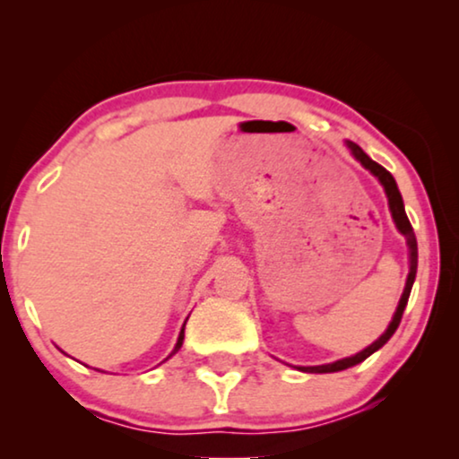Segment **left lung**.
Masks as SVG:
<instances>
[{"mask_svg":"<svg viewBox=\"0 0 459 459\" xmlns=\"http://www.w3.org/2000/svg\"><path fill=\"white\" fill-rule=\"evenodd\" d=\"M347 148L351 150V154L355 156L357 160L361 162L363 167L368 169L369 173L376 175L378 181L385 187L386 192V198H388V209H391V215H393V221L397 225V230L401 234L405 236L407 240V247H410V273H407V281H405V290L401 294V300L397 305V311H394L393 316V322L388 324V328L385 334H382L378 341H374L369 344L368 349H363L361 353H357L353 357H344V359H338L334 363H325V366H307V368H299L300 372H309V374H330V372H341V369H347V368H353L357 363L366 361L369 355L376 353L380 347H385L388 342V338L394 334V330L399 328L401 324V317H403V311H405V305H407V299H410V292H411V286H413V280H416V272H418V242H416V234H413V228L410 223V219L405 215V206H403V198H401L399 194V187H397V181L391 173L386 171L385 167L378 165V162H374L369 156L363 152V150L357 146L353 142H347Z\"/></svg>","mask_w":459,"mask_h":459,"instance_id":"8db88e82","label":"left lung"}]
</instances>
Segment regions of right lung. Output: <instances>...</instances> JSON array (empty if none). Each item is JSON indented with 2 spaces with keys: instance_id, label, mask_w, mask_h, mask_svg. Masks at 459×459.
<instances>
[{
  "instance_id": "1",
  "label": "right lung",
  "mask_w": 459,
  "mask_h": 459,
  "mask_svg": "<svg viewBox=\"0 0 459 459\" xmlns=\"http://www.w3.org/2000/svg\"><path fill=\"white\" fill-rule=\"evenodd\" d=\"M186 322H187V319H186ZM184 330H186V324H184V328H181V332H179L178 344H175V349H173V353H171V355H175V353H178V351L181 349V344H184ZM171 355H169V357H171ZM169 357H167V359H169Z\"/></svg>"
}]
</instances>
